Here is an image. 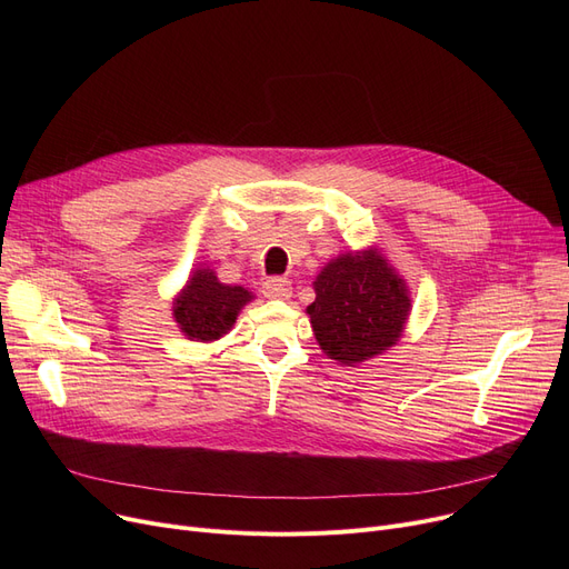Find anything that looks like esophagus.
Listing matches in <instances>:
<instances>
[{"mask_svg": "<svg viewBox=\"0 0 569 569\" xmlns=\"http://www.w3.org/2000/svg\"><path fill=\"white\" fill-rule=\"evenodd\" d=\"M262 295L267 297V300H288V297L292 295V286H290V281L279 279V277L267 279L262 283Z\"/></svg>", "mask_w": 569, "mask_h": 569, "instance_id": "obj_1", "label": "esophagus"}]
</instances>
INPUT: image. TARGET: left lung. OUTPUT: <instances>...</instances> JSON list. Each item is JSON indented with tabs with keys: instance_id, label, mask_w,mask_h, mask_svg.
I'll list each match as a JSON object with an SVG mask.
<instances>
[{
	"instance_id": "8db88e82",
	"label": "left lung",
	"mask_w": 569,
	"mask_h": 569,
	"mask_svg": "<svg viewBox=\"0 0 569 569\" xmlns=\"http://www.w3.org/2000/svg\"><path fill=\"white\" fill-rule=\"evenodd\" d=\"M307 307L322 352L341 365H360L390 350L410 313L406 281L378 249L341 253L313 281Z\"/></svg>"
}]
</instances>
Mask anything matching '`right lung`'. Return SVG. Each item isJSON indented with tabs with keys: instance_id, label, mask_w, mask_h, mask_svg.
I'll use <instances>...</instances> for the list:
<instances>
[{
	"instance_id": "right-lung-1",
	"label": "right lung",
	"mask_w": 569,
	"mask_h": 569,
	"mask_svg": "<svg viewBox=\"0 0 569 569\" xmlns=\"http://www.w3.org/2000/svg\"><path fill=\"white\" fill-rule=\"evenodd\" d=\"M253 295L242 286H226L214 269L196 267L187 286L177 292L172 318L191 341H217L232 330V325Z\"/></svg>"
}]
</instances>
